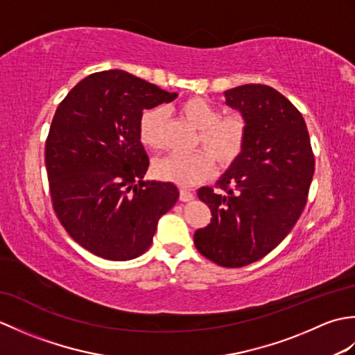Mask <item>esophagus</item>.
Masks as SVG:
<instances>
[{
  "label": "esophagus",
  "mask_w": 355,
  "mask_h": 355,
  "mask_svg": "<svg viewBox=\"0 0 355 355\" xmlns=\"http://www.w3.org/2000/svg\"><path fill=\"white\" fill-rule=\"evenodd\" d=\"M180 200L191 201V200H193V193L187 189H180Z\"/></svg>",
  "instance_id": "obj_1"
}]
</instances>
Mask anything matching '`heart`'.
Returning a JSON list of instances; mask_svg holds the SVG:
<instances>
[{"instance_id": "1", "label": "heart", "mask_w": 355, "mask_h": 355, "mask_svg": "<svg viewBox=\"0 0 355 355\" xmlns=\"http://www.w3.org/2000/svg\"><path fill=\"white\" fill-rule=\"evenodd\" d=\"M180 112L197 128V145L202 149L191 154H171L154 166L157 177L168 182L192 186L210 177L214 162L225 169L243 154L248 137V120L239 111L221 116L220 108L206 97L192 96L180 103ZM166 111L162 107L143 112L139 122V137L146 148H164Z\"/></svg>"}]
</instances>
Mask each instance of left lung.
<instances>
[{"instance_id":"1","label":"left lung","mask_w":355,"mask_h":355,"mask_svg":"<svg viewBox=\"0 0 355 355\" xmlns=\"http://www.w3.org/2000/svg\"><path fill=\"white\" fill-rule=\"evenodd\" d=\"M225 103L248 120L243 154L216 189L201 187L207 227L193 235L197 250L218 266L238 268L268 254L302 215L314 154L299 110L275 88L248 84L227 89Z\"/></svg>"}]
</instances>
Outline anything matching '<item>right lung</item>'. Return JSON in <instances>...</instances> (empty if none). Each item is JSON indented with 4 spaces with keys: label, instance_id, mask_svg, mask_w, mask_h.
Wrapping results in <instances>:
<instances>
[{
    "label": "right lung",
    "instance_id": "1",
    "mask_svg": "<svg viewBox=\"0 0 355 355\" xmlns=\"http://www.w3.org/2000/svg\"><path fill=\"white\" fill-rule=\"evenodd\" d=\"M175 97L110 70L82 79L59 103L45 140L51 205L67 233L93 254L137 258L177 202L172 183L143 182L149 158L139 137L143 110Z\"/></svg>",
    "mask_w": 355,
    "mask_h": 355
}]
</instances>
